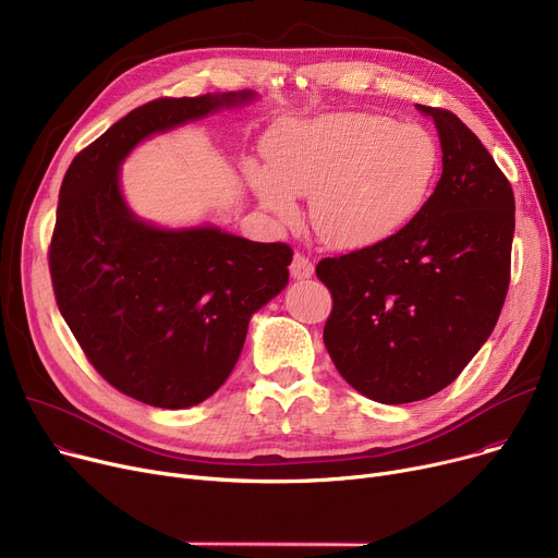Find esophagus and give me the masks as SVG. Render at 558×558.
<instances>
[{"label": "esophagus", "mask_w": 558, "mask_h": 558, "mask_svg": "<svg viewBox=\"0 0 558 558\" xmlns=\"http://www.w3.org/2000/svg\"><path fill=\"white\" fill-rule=\"evenodd\" d=\"M289 271L296 280H303V278H310L314 274V264H312L310 257L296 253L294 259H291V264H289Z\"/></svg>", "instance_id": "1"}]
</instances>
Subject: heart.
<instances>
[{
    "mask_svg": "<svg viewBox=\"0 0 558 558\" xmlns=\"http://www.w3.org/2000/svg\"><path fill=\"white\" fill-rule=\"evenodd\" d=\"M264 156L269 167H246L264 208L294 221V194L310 196L314 230L337 248H364L404 228L438 171V146L425 129L368 112L280 124L264 140Z\"/></svg>",
    "mask_w": 558,
    "mask_h": 558,
    "instance_id": "heart-1",
    "label": "heart"
}]
</instances>
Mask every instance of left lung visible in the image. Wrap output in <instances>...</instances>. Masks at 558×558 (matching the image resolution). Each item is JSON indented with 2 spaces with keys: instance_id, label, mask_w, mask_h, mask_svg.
Returning <instances> with one entry per match:
<instances>
[{
  "instance_id": "left-lung-1",
  "label": "left lung",
  "mask_w": 558,
  "mask_h": 558,
  "mask_svg": "<svg viewBox=\"0 0 558 558\" xmlns=\"http://www.w3.org/2000/svg\"><path fill=\"white\" fill-rule=\"evenodd\" d=\"M418 110L444 151L421 213L385 242L316 264L332 294L328 353L350 387L385 404L454 383L490 337L511 280V183L454 112Z\"/></svg>"
}]
</instances>
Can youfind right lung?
Listing matches in <instances>:
<instances>
[{
  "mask_svg": "<svg viewBox=\"0 0 558 558\" xmlns=\"http://www.w3.org/2000/svg\"><path fill=\"white\" fill-rule=\"evenodd\" d=\"M251 99L244 90L144 104L85 146L58 194L56 305L95 371L144 404L185 409L226 383L253 312L284 289L294 251L213 226L144 223L126 208L120 165L144 137Z\"/></svg>",
  "mask_w": 558,
  "mask_h": 558,
  "instance_id": "right-lung-1",
  "label": "right lung"
}]
</instances>
